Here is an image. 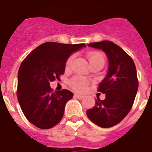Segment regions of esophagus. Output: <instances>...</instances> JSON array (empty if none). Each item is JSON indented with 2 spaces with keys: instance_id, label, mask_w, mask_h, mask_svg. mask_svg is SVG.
<instances>
[{
  "instance_id": "esophagus-1",
  "label": "esophagus",
  "mask_w": 152,
  "mask_h": 152,
  "mask_svg": "<svg viewBox=\"0 0 152 152\" xmlns=\"http://www.w3.org/2000/svg\"><path fill=\"white\" fill-rule=\"evenodd\" d=\"M74 97L77 98V99H79V100H82L84 96H82V95H80V94H74Z\"/></svg>"
}]
</instances>
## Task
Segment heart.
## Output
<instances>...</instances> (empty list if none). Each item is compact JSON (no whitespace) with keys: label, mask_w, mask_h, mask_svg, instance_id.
Returning <instances> with one entry per match:
<instances>
[{"label":"heart","mask_w":152,"mask_h":152,"mask_svg":"<svg viewBox=\"0 0 152 152\" xmlns=\"http://www.w3.org/2000/svg\"><path fill=\"white\" fill-rule=\"evenodd\" d=\"M88 58L90 63H93L96 61H100L104 63V57L102 53L99 52H90L87 54ZM73 56H71L69 58L67 59L66 62V69H69L72 65V62L73 61ZM89 81L86 78H84L83 76H75L70 81V86H72V89H74L76 91L83 92L86 90Z\"/></svg>","instance_id":"1"}]
</instances>
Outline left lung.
<instances>
[{"instance_id":"1","label":"left lung","mask_w":152,"mask_h":152,"mask_svg":"<svg viewBox=\"0 0 152 152\" xmlns=\"http://www.w3.org/2000/svg\"><path fill=\"white\" fill-rule=\"evenodd\" d=\"M88 46L102 50L107 57V75L98 90L105 94L97 97L95 107L86 111L87 117L101 127H110L121 121L131 110L138 89L137 70L133 59L117 45L110 41L94 42Z\"/></svg>"}]
</instances>
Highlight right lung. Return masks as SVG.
I'll use <instances>...</instances> for the list:
<instances>
[{"instance_id": "add662e5", "label": "right lung", "mask_w": 152, "mask_h": 152, "mask_svg": "<svg viewBox=\"0 0 152 152\" xmlns=\"http://www.w3.org/2000/svg\"><path fill=\"white\" fill-rule=\"evenodd\" d=\"M83 47L86 45L48 42L35 48L21 62L18 75V100L33 125L48 129L61 121L66 104L73 94L68 90L53 93L50 83L59 80L67 59Z\"/></svg>"}]
</instances>
